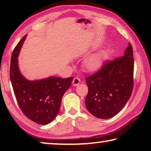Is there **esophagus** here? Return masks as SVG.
Segmentation results:
<instances>
[{
    "instance_id": "34e87169",
    "label": "esophagus",
    "mask_w": 151,
    "mask_h": 151,
    "mask_svg": "<svg viewBox=\"0 0 151 151\" xmlns=\"http://www.w3.org/2000/svg\"><path fill=\"white\" fill-rule=\"evenodd\" d=\"M80 83H81V81H80V79H79L78 78H77V77L74 78L73 81V86H77L78 84H80Z\"/></svg>"
}]
</instances>
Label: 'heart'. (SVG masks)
I'll return each instance as SVG.
<instances>
[{"label":"heart","mask_w":151,"mask_h":151,"mask_svg":"<svg viewBox=\"0 0 151 151\" xmlns=\"http://www.w3.org/2000/svg\"><path fill=\"white\" fill-rule=\"evenodd\" d=\"M104 59L105 57L104 54L102 53L91 55L85 60V67L86 69L90 71L96 70L101 67Z\"/></svg>","instance_id":"b5f03b06"}]
</instances>
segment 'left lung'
Returning a JSON list of instances; mask_svg holds the SVG:
<instances>
[{
	"instance_id": "left-lung-1",
	"label": "left lung",
	"mask_w": 151,
	"mask_h": 151,
	"mask_svg": "<svg viewBox=\"0 0 151 151\" xmlns=\"http://www.w3.org/2000/svg\"><path fill=\"white\" fill-rule=\"evenodd\" d=\"M133 50L131 43L121 57L106 61L98 72L86 78V107L93 116L106 119L121 111L134 86Z\"/></svg>"
}]
</instances>
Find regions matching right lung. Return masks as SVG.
Listing matches in <instances>:
<instances>
[{
	"label": "right lung",
	"instance_id": "right-lung-1",
	"mask_svg": "<svg viewBox=\"0 0 151 151\" xmlns=\"http://www.w3.org/2000/svg\"><path fill=\"white\" fill-rule=\"evenodd\" d=\"M26 37L24 36L12 52L10 78L18 104L24 115L36 123L47 124L57 116L63 96L73 77L50 76L38 81L25 78L19 70L18 56Z\"/></svg>",
	"mask_w": 151,
	"mask_h": 151
}]
</instances>
